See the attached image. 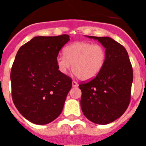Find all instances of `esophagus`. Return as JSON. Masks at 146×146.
I'll return each mask as SVG.
<instances>
[{
  "label": "esophagus",
  "instance_id": "34e87169",
  "mask_svg": "<svg viewBox=\"0 0 146 146\" xmlns=\"http://www.w3.org/2000/svg\"><path fill=\"white\" fill-rule=\"evenodd\" d=\"M72 86L73 87H77V86H78V83L77 82H75V81H73L72 82Z\"/></svg>",
  "mask_w": 146,
  "mask_h": 146
}]
</instances>
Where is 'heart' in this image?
I'll list each match as a JSON object with an SVG mask.
<instances>
[{
	"label": "heart",
	"instance_id": "1",
	"mask_svg": "<svg viewBox=\"0 0 146 146\" xmlns=\"http://www.w3.org/2000/svg\"><path fill=\"white\" fill-rule=\"evenodd\" d=\"M64 55H59L56 64L59 71L66 74L71 69L81 80H89L98 75L106 60V50L100 44L76 42L64 48Z\"/></svg>",
	"mask_w": 146,
	"mask_h": 146
}]
</instances>
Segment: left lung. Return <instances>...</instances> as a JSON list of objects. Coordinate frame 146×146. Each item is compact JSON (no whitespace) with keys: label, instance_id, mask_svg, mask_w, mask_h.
<instances>
[{"label":"left lung","instance_id":"8db88e82","mask_svg":"<svg viewBox=\"0 0 146 146\" xmlns=\"http://www.w3.org/2000/svg\"><path fill=\"white\" fill-rule=\"evenodd\" d=\"M98 40L106 50L103 69L95 78L79 86L80 106L93 123L108 124L126 111L130 102L133 71L126 49L110 37L87 36Z\"/></svg>","mask_w":146,"mask_h":146}]
</instances>
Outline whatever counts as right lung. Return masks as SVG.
Here are the masks:
<instances>
[{
    "label": "right lung",
    "mask_w": 146,
    "mask_h": 146,
    "mask_svg": "<svg viewBox=\"0 0 146 146\" xmlns=\"http://www.w3.org/2000/svg\"><path fill=\"white\" fill-rule=\"evenodd\" d=\"M69 35L36 36L23 45L11 71V95L23 117L35 124L52 122L61 113L72 79L58 70L56 58Z\"/></svg>",
    "instance_id": "right-lung-1"
}]
</instances>
